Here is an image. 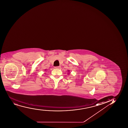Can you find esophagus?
I'll return each instance as SVG.
<instances>
[{
  "instance_id": "obj_1",
  "label": "esophagus",
  "mask_w": 128,
  "mask_h": 128,
  "mask_svg": "<svg viewBox=\"0 0 128 128\" xmlns=\"http://www.w3.org/2000/svg\"><path fill=\"white\" fill-rule=\"evenodd\" d=\"M61 67L60 66H57V67H54V68L56 69H60V68Z\"/></svg>"
}]
</instances>
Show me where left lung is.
Returning a JSON list of instances; mask_svg holds the SVG:
<instances>
[{
	"instance_id": "obj_1",
	"label": "left lung",
	"mask_w": 128,
	"mask_h": 128,
	"mask_svg": "<svg viewBox=\"0 0 128 128\" xmlns=\"http://www.w3.org/2000/svg\"><path fill=\"white\" fill-rule=\"evenodd\" d=\"M68 72H69V73H68V74H70V70H68Z\"/></svg>"
}]
</instances>
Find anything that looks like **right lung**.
<instances>
[{"instance_id":"add662e5","label":"right lung","mask_w":128,"mask_h":128,"mask_svg":"<svg viewBox=\"0 0 128 128\" xmlns=\"http://www.w3.org/2000/svg\"><path fill=\"white\" fill-rule=\"evenodd\" d=\"M46 70V69H45V70Z\"/></svg>"}]
</instances>
